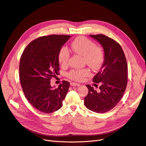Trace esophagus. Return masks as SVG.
I'll return each instance as SVG.
<instances>
[{
    "label": "esophagus",
    "mask_w": 146,
    "mask_h": 146,
    "mask_svg": "<svg viewBox=\"0 0 146 146\" xmlns=\"http://www.w3.org/2000/svg\"><path fill=\"white\" fill-rule=\"evenodd\" d=\"M70 85H71V86H80V84H77V83H74V82H72Z\"/></svg>",
    "instance_id": "34e87169"
}]
</instances>
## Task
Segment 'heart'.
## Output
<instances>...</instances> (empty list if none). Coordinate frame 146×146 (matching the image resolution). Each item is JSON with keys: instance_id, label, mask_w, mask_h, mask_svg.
<instances>
[{"instance_id": "heart-1", "label": "heart", "mask_w": 146, "mask_h": 146, "mask_svg": "<svg viewBox=\"0 0 146 146\" xmlns=\"http://www.w3.org/2000/svg\"><path fill=\"white\" fill-rule=\"evenodd\" d=\"M73 52L83 56L86 64L93 69H98L104 61V53L102 49L96 46L92 40L83 36L77 37L71 44ZM70 58V51L67 47H62L58 53V61L61 66L67 64ZM90 74L88 69L72 70L68 73V77L73 80H81Z\"/></svg>"}]
</instances>
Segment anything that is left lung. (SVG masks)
I'll return each instance as SVG.
<instances>
[{
  "label": "left lung",
  "instance_id": "1",
  "mask_svg": "<svg viewBox=\"0 0 146 146\" xmlns=\"http://www.w3.org/2000/svg\"><path fill=\"white\" fill-rule=\"evenodd\" d=\"M97 40L104 50V61L93 82L101 83L100 91L86 85L89 92L84 99L86 108L103 113L111 110L122 98L128 82L127 62L119 44L103 35H90Z\"/></svg>",
  "mask_w": 146,
  "mask_h": 146
}]
</instances>
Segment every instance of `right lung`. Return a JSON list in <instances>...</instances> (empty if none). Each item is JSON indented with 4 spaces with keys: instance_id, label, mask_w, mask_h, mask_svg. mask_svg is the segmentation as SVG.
Returning a JSON list of instances; mask_svg holds the SVG:
<instances>
[{
    "instance_id": "1",
    "label": "right lung",
    "mask_w": 146,
    "mask_h": 146,
    "mask_svg": "<svg viewBox=\"0 0 146 146\" xmlns=\"http://www.w3.org/2000/svg\"><path fill=\"white\" fill-rule=\"evenodd\" d=\"M70 36L50 35L31 42L23 51L20 62V78L25 97L42 112L50 113L62 106L70 83L62 81L57 88L50 79L58 74V53Z\"/></svg>"
}]
</instances>
